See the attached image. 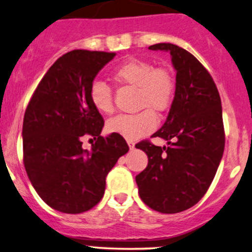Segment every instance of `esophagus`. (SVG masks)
<instances>
[{
  "label": "esophagus",
  "instance_id": "34e87169",
  "mask_svg": "<svg viewBox=\"0 0 252 252\" xmlns=\"http://www.w3.org/2000/svg\"><path fill=\"white\" fill-rule=\"evenodd\" d=\"M128 146H129V148H130V149L135 148V143L132 142V141H128Z\"/></svg>",
  "mask_w": 252,
  "mask_h": 252
}]
</instances>
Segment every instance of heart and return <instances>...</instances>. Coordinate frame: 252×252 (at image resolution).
Returning a JSON list of instances; mask_svg holds the SVG:
<instances>
[{"mask_svg":"<svg viewBox=\"0 0 252 252\" xmlns=\"http://www.w3.org/2000/svg\"><path fill=\"white\" fill-rule=\"evenodd\" d=\"M118 84L136 88L137 106L146 109L136 115H121L107 122V130L128 141L139 140L158 126L156 112H164L175 98V79L165 68H156L153 63L130 59L113 71ZM90 100L98 112L109 115L113 111V98L110 87L94 81L90 87Z\"/></svg>","mask_w":252,"mask_h":252,"instance_id":"1","label":"heart"}]
</instances>
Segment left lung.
<instances>
[{"label": "left lung", "mask_w": 252, "mask_h": 252, "mask_svg": "<svg viewBox=\"0 0 252 252\" xmlns=\"http://www.w3.org/2000/svg\"><path fill=\"white\" fill-rule=\"evenodd\" d=\"M148 49L170 52L176 91L166 122L152 135L167 147L137 143L148 165L135 179L149 208L175 214L195 206L214 179L225 148L222 109L211 74L190 52L170 43Z\"/></svg>", "instance_id": "8db88e82"}]
</instances>
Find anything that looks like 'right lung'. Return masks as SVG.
<instances>
[{
    "label": "right lung",
    "instance_id": "right-lung-1",
    "mask_svg": "<svg viewBox=\"0 0 252 252\" xmlns=\"http://www.w3.org/2000/svg\"><path fill=\"white\" fill-rule=\"evenodd\" d=\"M116 54L73 50L46 71L24 116V164L30 181L51 208L79 214L99 203L105 179L129 151L123 137L101 136L104 120L90 100L96 74ZM84 134L96 140L82 148Z\"/></svg>",
    "mask_w": 252,
    "mask_h": 252
}]
</instances>
